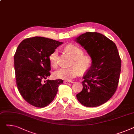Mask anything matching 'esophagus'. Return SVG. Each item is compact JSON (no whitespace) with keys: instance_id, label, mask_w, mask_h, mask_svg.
I'll return each instance as SVG.
<instances>
[{"instance_id":"34e87169","label":"esophagus","mask_w":134,"mask_h":134,"mask_svg":"<svg viewBox=\"0 0 134 134\" xmlns=\"http://www.w3.org/2000/svg\"><path fill=\"white\" fill-rule=\"evenodd\" d=\"M73 81H65L64 82H63V83H65V84H67V83H73Z\"/></svg>"}]
</instances>
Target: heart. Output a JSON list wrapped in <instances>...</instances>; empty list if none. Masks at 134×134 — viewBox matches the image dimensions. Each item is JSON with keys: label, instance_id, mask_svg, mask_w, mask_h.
<instances>
[{"label": "heart", "instance_id": "heart-1", "mask_svg": "<svg viewBox=\"0 0 134 134\" xmlns=\"http://www.w3.org/2000/svg\"><path fill=\"white\" fill-rule=\"evenodd\" d=\"M65 50L73 58L72 65L74 66L60 68L54 73V76L56 79L68 81L78 75L79 71L82 73L87 71L92 64V59L89 55H83L82 49L74 44L67 45ZM58 56V50H55L49 56V60L53 67L57 66Z\"/></svg>", "mask_w": 134, "mask_h": 134}]
</instances>
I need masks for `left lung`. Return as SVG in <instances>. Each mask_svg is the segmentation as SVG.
Masks as SVG:
<instances>
[{
  "mask_svg": "<svg viewBox=\"0 0 134 134\" xmlns=\"http://www.w3.org/2000/svg\"><path fill=\"white\" fill-rule=\"evenodd\" d=\"M86 51L92 64L83 76L78 100L86 107L100 106L115 93L121 73V60L113 41L98 32H87L75 40Z\"/></svg>",
  "mask_w": 134,
  "mask_h": 134,
  "instance_id": "8db88e82",
  "label": "left lung"
}]
</instances>
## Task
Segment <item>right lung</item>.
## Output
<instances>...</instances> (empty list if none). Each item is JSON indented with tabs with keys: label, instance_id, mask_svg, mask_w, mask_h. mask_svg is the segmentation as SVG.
<instances>
[{
	"label": "right lung",
	"instance_id": "right-lung-1",
	"mask_svg": "<svg viewBox=\"0 0 134 134\" xmlns=\"http://www.w3.org/2000/svg\"><path fill=\"white\" fill-rule=\"evenodd\" d=\"M62 42L43 37L24 40L14 56L16 83L24 100L37 108L50 104L63 83L61 79H46L51 75L49 56Z\"/></svg>",
	"mask_w": 134,
	"mask_h": 134
}]
</instances>
